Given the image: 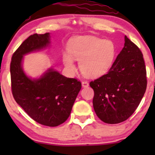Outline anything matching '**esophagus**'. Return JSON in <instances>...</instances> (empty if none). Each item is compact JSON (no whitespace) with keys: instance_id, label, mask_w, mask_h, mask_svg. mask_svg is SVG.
Listing matches in <instances>:
<instances>
[{"instance_id":"obj_1","label":"esophagus","mask_w":155,"mask_h":155,"mask_svg":"<svg viewBox=\"0 0 155 155\" xmlns=\"http://www.w3.org/2000/svg\"><path fill=\"white\" fill-rule=\"evenodd\" d=\"M81 84H82L83 87H87L89 86V83L87 82V81H81Z\"/></svg>"}]
</instances>
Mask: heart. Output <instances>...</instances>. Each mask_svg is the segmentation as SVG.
Segmentation results:
<instances>
[{"instance_id": "1", "label": "heart", "mask_w": 155, "mask_h": 155, "mask_svg": "<svg viewBox=\"0 0 155 155\" xmlns=\"http://www.w3.org/2000/svg\"><path fill=\"white\" fill-rule=\"evenodd\" d=\"M68 52L63 54V61L68 70H76V60L79 69L89 77H99L108 71L115 57V46L110 40L95 36H80L73 38L68 45Z\"/></svg>"}]
</instances>
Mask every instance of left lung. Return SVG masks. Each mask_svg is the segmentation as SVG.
<instances>
[{
    "mask_svg": "<svg viewBox=\"0 0 155 155\" xmlns=\"http://www.w3.org/2000/svg\"><path fill=\"white\" fill-rule=\"evenodd\" d=\"M147 71L140 49L124 36V46L107 74L90 81L96 114L108 124L127 120L147 89Z\"/></svg>",
    "mask_w": 155,
    "mask_h": 155,
    "instance_id": "obj_1",
    "label": "left lung"
}]
</instances>
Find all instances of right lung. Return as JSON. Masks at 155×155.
Returning <instances> with one entry per match:
<instances>
[{"label":"right lung","mask_w":155,"mask_h":155,"mask_svg":"<svg viewBox=\"0 0 155 155\" xmlns=\"http://www.w3.org/2000/svg\"><path fill=\"white\" fill-rule=\"evenodd\" d=\"M49 44V33L30 35L14 52L10 64L12 92L16 102L38 123L49 127L63 124L70 116L81 88V81L49 69L40 79H31L22 68L23 55Z\"/></svg>","instance_id":"right-lung-1"}]
</instances>
